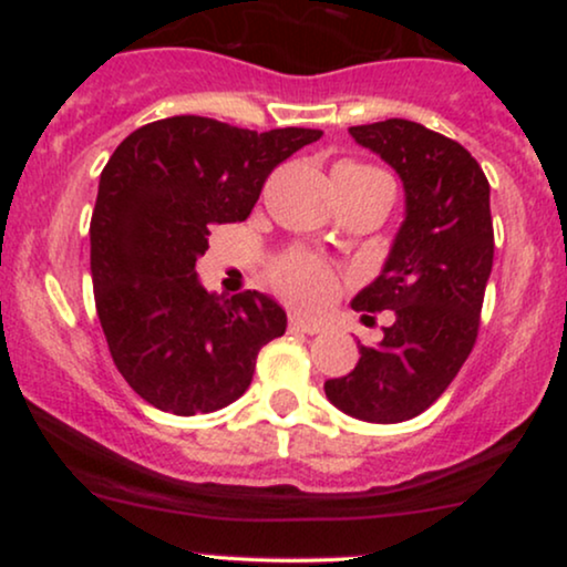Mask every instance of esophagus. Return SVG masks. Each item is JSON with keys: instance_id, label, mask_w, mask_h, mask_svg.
I'll return each mask as SVG.
<instances>
[{"instance_id": "1", "label": "esophagus", "mask_w": 567, "mask_h": 567, "mask_svg": "<svg viewBox=\"0 0 567 567\" xmlns=\"http://www.w3.org/2000/svg\"><path fill=\"white\" fill-rule=\"evenodd\" d=\"M290 330L292 333H309V336H315V333H320V324L317 322H306L303 317H298V315H292L290 317Z\"/></svg>"}]
</instances>
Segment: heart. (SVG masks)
<instances>
[{
	"label": "heart",
	"instance_id": "b5f03b06",
	"mask_svg": "<svg viewBox=\"0 0 567 567\" xmlns=\"http://www.w3.org/2000/svg\"><path fill=\"white\" fill-rule=\"evenodd\" d=\"M333 175L354 181V184H389V178L381 171L368 165H354V162L336 165ZM271 282H275L279 296L288 298L292 306L303 311L324 309L338 292V277L333 275V269L317 261V258L301 256V252L282 258L271 271Z\"/></svg>",
	"mask_w": 567,
	"mask_h": 567
}]
</instances>
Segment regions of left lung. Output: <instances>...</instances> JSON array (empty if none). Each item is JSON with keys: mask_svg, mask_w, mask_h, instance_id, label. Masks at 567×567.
I'll return each mask as SVG.
<instances>
[{"mask_svg": "<svg viewBox=\"0 0 567 567\" xmlns=\"http://www.w3.org/2000/svg\"><path fill=\"white\" fill-rule=\"evenodd\" d=\"M349 135L400 175L405 218L379 277L351 298L357 311H394L392 324L373 347L357 341L360 362L324 381V394L351 419L400 424L451 386L474 347L493 269L491 186L461 143L419 122Z\"/></svg>", "mask_w": 567, "mask_h": 567, "instance_id": "obj_1", "label": "left lung"}]
</instances>
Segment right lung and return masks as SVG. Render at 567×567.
<instances>
[{"instance_id":"right-lung-1","label":"right lung","mask_w":567,"mask_h":567,"mask_svg":"<svg viewBox=\"0 0 567 567\" xmlns=\"http://www.w3.org/2000/svg\"><path fill=\"white\" fill-rule=\"evenodd\" d=\"M320 135L167 116L130 133L106 162L90 220L95 309L114 365L148 405L175 415L231 405L258 351L285 333L275 298L213 296L197 261L210 226L250 216L266 175Z\"/></svg>"}]
</instances>
